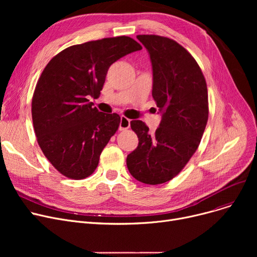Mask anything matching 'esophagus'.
I'll use <instances>...</instances> for the list:
<instances>
[{
	"label": "esophagus",
	"instance_id": "34e87169",
	"mask_svg": "<svg viewBox=\"0 0 257 257\" xmlns=\"http://www.w3.org/2000/svg\"><path fill=\"white\" fill-rule=\"evenodd\" d=\"M130 127V119L126 116H120L119 130H127Z\"/></svg>",
	"mask_w": 257,
	"mask_h": 257
}]
</instances>
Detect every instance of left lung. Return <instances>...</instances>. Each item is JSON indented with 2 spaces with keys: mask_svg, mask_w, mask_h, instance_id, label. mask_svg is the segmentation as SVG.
Returning <instances> with one entry per match:
<instances>
[{
  "mask_svg": "<svg viewBox=\"0 0 257 257\" xmlns=\"http://www.w3.org/2000/svg\"><path fill=\"white\" fill-rule=\"evenodd\" d=\"M150 54L152 96L163 112L155 133L143 120H131L139 146L127 156L132 176L146 184L170 181L182 171L200 145L208 119L206 81L190 52L159 35H138Z\"/></svg>",
  "mask_w": 257,
  "mask_h": 257,
  "instance_id": "1",
  "label": "left lung"
}]
</instances>
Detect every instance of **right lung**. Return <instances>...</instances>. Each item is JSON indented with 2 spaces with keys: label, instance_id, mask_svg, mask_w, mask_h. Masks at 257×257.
<instances>
[{
  "label": "right lung",
  "instance_id": "1",
  "mask_svg": "<svg viewBox=\"0 0 257 257\" xmlns=\"http://www.w3.org/2000/svg\"><path fill=\"white\" fill-rule=\"evenodd\" d=\"M141 49L129 36L91 40L64 49L44 69L32 98L33 127L40 149L63 176L84 179L97 169L120 117L100 112L88 98L100 96L113 62Z\"/></svg>",
  "mask_w": 257,
  "mask_h": 257
}]
</instances>
